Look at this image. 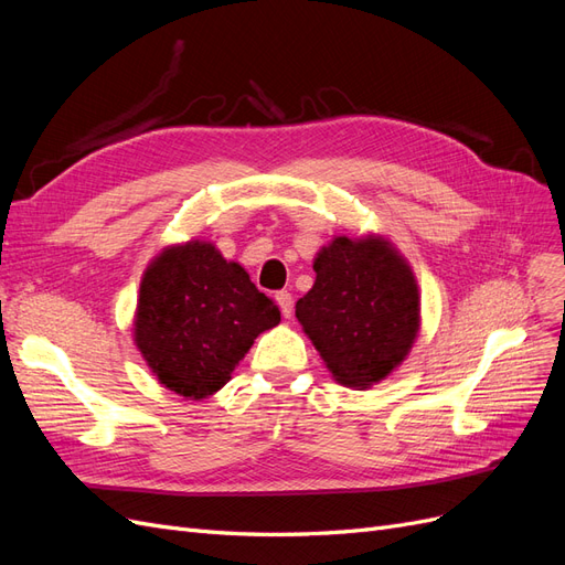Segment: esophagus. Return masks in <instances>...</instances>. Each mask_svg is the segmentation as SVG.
<instances>
[{
	"label": "esophagus",
	"mask_w": 565,
	"mask_h": 565,
	"mask_svg": "<svg viewBox=\"0 0 565 565\" xmlns=\"http://www.w3.org/2000/svg\"><path fill=\"white\" fill-rule=\"evenodd\" d=\"M276 301H278V306H280V311H282V316L285 318H292V306H295V301H292V295L287 292V289H282V292H278L276 295Z\"/></svg>",
	"instance_id": "34e87169"
}]
</instances>
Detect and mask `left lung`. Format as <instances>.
Returning <instances> with one entry per match:
<instances>
[{
    "instance_id": "obj_1",
    "label": "left lung",
    "mask_w": 565,
    "mask_h": 565,
    "mask_svg": "<svg viewBox=\"0 0 565 565\" xmlns=\"http://www.w3.org/2000/svg\"><path fill=\"white\" fill-rule=\"evenodd\" d=\"M316 282L297 318L332 377L367 388L398 367L419 330V292L407 262L382 237L341 235L313 262Z\"/></svg>"
}]
</instances>
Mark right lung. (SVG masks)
<instances>
[{"mask_svg":"<svg viewBox=\"0 0 565 565\" xmlns=\"http://www.w3.org/2000/svg\"><path fill=\"white\" fill-rule=\"evenodd\" d=\"M278 322L280 309L241 264L191 241L146 268L134 341L160 384L198 401L224 386L254 339Z\"/></svg>","mask_w":565,"mask_h":565,"instance_id":"right-lung-1","label":"right lung"}]
</instances>
